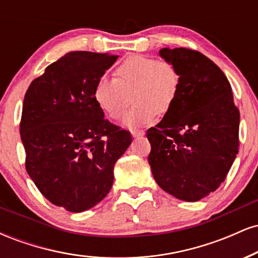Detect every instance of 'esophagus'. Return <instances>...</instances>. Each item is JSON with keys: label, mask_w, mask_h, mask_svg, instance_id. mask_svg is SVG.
I'll use <instances>...</instances> for the list:
<instances>
[{"label": "esophagus", "mask_w": 258, "mask_h": 258, "mask_svg": "<svg viewBox=\"0 0 258 258\" xmlns=\"http://www.w3.org/2000/svg\"><path fill=\"white\" fill-rule=\"evenodd\" d=\"M144 132L143 130H138V128H135L132 130V136L133 137H142V136H144Z\"/></svg>", "instance_id": "esophagus-1"}]
</instances>
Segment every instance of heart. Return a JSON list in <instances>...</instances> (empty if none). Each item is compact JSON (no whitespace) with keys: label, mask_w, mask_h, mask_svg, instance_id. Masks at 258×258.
<instances>
[{"label":"heart","mask_w":258,"mask_h":258,"mask_svg":"<svg viewBox=\"0 0 258 258\" xmlns=\"http://www.w3.org/2000/svg\"><path fill=\"white\" fill-rule=\"evenodd\" d=\"M115 78L102 76L93 87L97 105L111 119L119 120L128 108L133 91L136 105L125 116L126 126L150 122L156 114L165 115L172 109L179 92V75L170 63L160 59L133 54L115 69Z\"/></svg>","instance_id":"heart-1"}]
</instances>
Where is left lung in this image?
<instances>
[{"instance_id":"left-lung-1","label":"left lung","mask_w":258,"mask_h":258,"mask_svg":"<svg viewBox=\"0 0 258 258\" xmlns=\"http://www.w3.org/2000/svg\"><path fill=\"white\" fill-rule=\"evenodd\" d=\"M160 55L179 75L172 109L148 130L152 172L160 188L198 201L226 179L239 147V109L223 72L203 53L162 48Z\"/></svg>"}]
</instances>
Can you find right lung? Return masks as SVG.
<instances>
[{
  "instance_id": "right-lung-1",
  "label": "right lung",
  "mask_w": 258,
  "mask_h": 258,
  "mask_svg": "<svg viewBox=\"0 0 258 258\" xmlns=\"http://www.w3.org/2000/svg\"><path fill=\"white\" fill-rule=\"evenodd\" d=\"M119 55L70 52L29 86L20 137L25 167L46 199L70 212L91 209L106 197L114 166L132 142L93 98L96 81Z\"/></svg>"
}]
</instances>
